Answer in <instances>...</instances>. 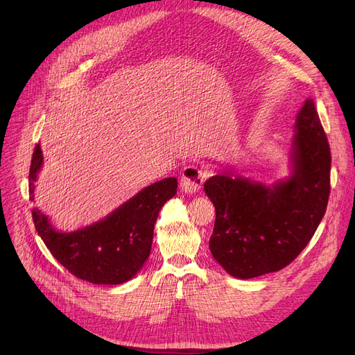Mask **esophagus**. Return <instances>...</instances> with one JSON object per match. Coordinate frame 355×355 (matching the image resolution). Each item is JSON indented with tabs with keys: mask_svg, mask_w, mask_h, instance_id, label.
<instances>
[{
	"mask_svg": "<svg viewBox=\"0 0 355 355\" xmlns=\"http://www.w3.org/2000/svg\"><path fill=\"white\" fill-rule=\"evenodd\" d=\"M207 173L202 170V168L197 165H187L181 173V181H180V187L184 193L193 194L197 193L201 187L204 181L207 180Z\"/></svg>",
	"mask_w": 355,
	"mask_h": 355,
	"instance_id": "1",
	"label": "esophagus"
}]
</instances>
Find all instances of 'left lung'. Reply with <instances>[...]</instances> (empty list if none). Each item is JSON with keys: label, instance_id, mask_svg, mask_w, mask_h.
Listing matches in <instances>:
<instances>
[{"label": "left lung", "instance_id": "left-lung-1", "mask_svg": "<svg viewBox=\"0 0 355 355\" xmlns=\"http://www.w3.org/2000/svg\"><path fill=\"white\" fill-rule=\"evenodd\" d=\"M295 132L289 178L268 187L225 173L204 182L216 207L210 252L234 277L250 279L288 266L325 214L331 151L312 99L297 114Z\"/></svg>", "mask_w": 355, "mask_h": 355}]
</instances>
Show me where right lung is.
<instances>
[{"label": "right lung", "mask_w": 355, "mask_h": 355, "mask_svg": "<svg viewBox=\"0 0 355 355\" xmlns=\"http://www.w3.org/2000/svg\"><path fill=\"white\" fill-rule=\"evenodd\" d=\"M42 165V148L37 144L28 174L30 200H34ZM175 194L177 178L161 180L148 185L103 220L70 233L55 230L37 207L31 214L44 245L71 275L96 285H119L144 266L151 252L158 213Z\"/></svg>", "instance_id": "add662e5"}]
</instances>
